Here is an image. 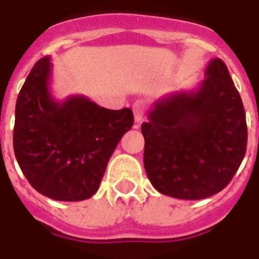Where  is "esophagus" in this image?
Segmentation results:
<instances>
[{"instance_id": "obj_1", "label": "esophagus", "mask_w": 259, "mask_h": 259, "mask_svg": "<svg viewBox=\"0 0 259 259\" xmlns=\"http://www.w3.org/2000/svg\"><path fill=\"white\" fill-rule=\"evenodd\" d=\"M132 109H133L134 121H136V123H140V122L142 121V118H144V114H145V102L141 101V99H138V101L134 102L133 106H132Z\"/></svg>"}]
</instances>
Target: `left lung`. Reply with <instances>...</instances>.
Segmentation results:
<instances>
[{"label": "left lung", "instance_id": "1", "mask_svg": "<svg viewBox=\"0 0 259 259\" xmlns=\"http://www.w3.org/2000/svg\"><path fill=\"white\" fill-rule=\"evenodd\" d=\"M195 89L158 99L141 125L144 166L166 196L199 200L221 192L247 145L246 114L227 67L212 59Z\"/></svg>", "mask_w": 259, "mask_h": 259}]
</instances>
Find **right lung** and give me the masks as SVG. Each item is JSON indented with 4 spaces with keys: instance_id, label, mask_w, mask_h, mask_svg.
I'll return each mask as SVG.
<instances>
[{
    "instance_id": "right-lung-1",
    "label": "right lung",
    "mask_w": 259,
    "mask_h": 259,
    "mask_svg": "<svg viewBox=\"0 0 259 259\" xmlns=\"http://www.w3.org/2000/svg\"><path fill=\"white\" fill-rule=\"evenodd\" d=\"M51 58L40 59L16 102L13 149L37 192L60 201L97 192L111 154L133 126L130 109L109 110L83 95L56 101L51 94Z\"/></svg>"
}]
</instances>
